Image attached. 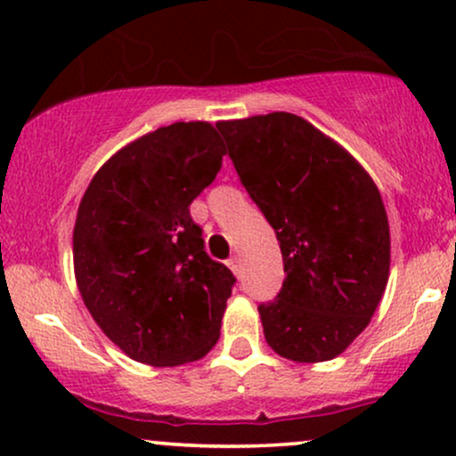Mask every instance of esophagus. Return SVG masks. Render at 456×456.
<instances>
[{
	"label": "esophagus",
	"mask_w": 456,
	"mask_h": 456,
	"mask_svg": "<svg viewBox=\"0 0 456 456\" xmlns=\"http://www.w3.org/2000/svg\"><path fill=\"white\" fill-rule=\"evenodd\" d=\"M229 268L233 270L235 276H242V259H240V255H233V257L229 259Z\"/></svg>",
	"instance_id": "obj_1"
}]
</instances>
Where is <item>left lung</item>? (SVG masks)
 Wrapping results in <instances>:
<instances>
[{
	"label": "left lung",
	"instance_id": "left-lung-1",
	"mask_svg": "<svg viewBox=\"0 0 456 456\" xmlns=\"http://www.w3.org/2000/svg\"><path fill=\"white\" fill-rule=\"evenodd\" d=\"M240 182L279 240L285 281L257 306L294 362L332 360L369 326L390 270V227L369 174L294 113L218 122Z\"/></svg>",
	"mask_w": 456,
	"mask_h": 456
}]
</instances>
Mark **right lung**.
<instances>
[{
	"instance_id": "right-lung-1",
	"label": "right lung",
	"mask_w": 456,
	"mask_h": 456,
	"mask_svg": "<svg viewBox=\"0 0 456 456\" xmlns=\"http://www.w3.org/2000/svg\"><path fill=\"white\" fill-rule=\"evenodd\" d=\"M227 154L208 122H177L111 156L78 206L72 255L94 322L137 362L203 358L235 276L206 253L191 203Z\"/></svg>"
}]
</instances>
